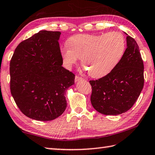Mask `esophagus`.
<instances>
[{"label":"esophagus","mask_w":155,"mask_h":155,"mask_svg":"<svg viewBox=\"0 0 155 155\" xmlns=\"http://www.w3.org/2000/svg\"><path fill=\"white\" fill-rule=\"evenodd\" d=\"M81 80H83V78L82 77H78V76H76L75 77V82H77V81H79Z\"/></svg>","instance_id":"esophagus-1"}]
</instances>
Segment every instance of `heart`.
<instances>
[{
    "mask_svg": "<svg viewBox=\"0 0 155 155\" xmlns=\"http://www.w3.org/2000/svg\"><path fill=\"white\" fill-rule=\"evenodd\" d=\"M69 45L60 51L65 64L71 66L82 59V64L89 76L101 78L110 74L122 59L126 50V40L119 32L100 35L77 34L70 38Z\"/></svg>",
    "mask_w": 155,
    "mask_h": 155,
    "instance_id": "b5f03b06",
    "label": "heart"
}]
</instances>
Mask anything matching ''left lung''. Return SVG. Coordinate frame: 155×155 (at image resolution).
<instances>
[{
    "mask_svg": "<svg viewBox=\"0 0 155 155\" xmlns=\"http://www.w3.org/2000/svg\"><path fill=\"white\" fill-rule=\"evenodd\" d=\"M126 34L127 48L116 67L105 77L89 81L93 107L107 116L129 110L144 87V64L139 47L134 38Z\"/></svg>",
    "mask_w": 155,
    "mask_h": 155,
    "instance_id": "1",
    "label": "left lung"
}]
</instances>
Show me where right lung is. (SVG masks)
I'll list each match as a JSON object with an SVG mask.
<instances>
[{"instance_id": "right-lung-1", "label": "right lung", "mask_w": 155, "mask_h": 155, "mask_svg": "<svg viewBox=\"0 0 155 155\" xmlns=\"http://www.w3.org/2000/svg\"><path fill=\"white\" fill-rule=\"evenodd\" d=\"M60 31L41 30L17 45L10 62L11 95L21 112L50 121L65 111L75 75L62 66Z\"/></svg>"}]
</instances>
